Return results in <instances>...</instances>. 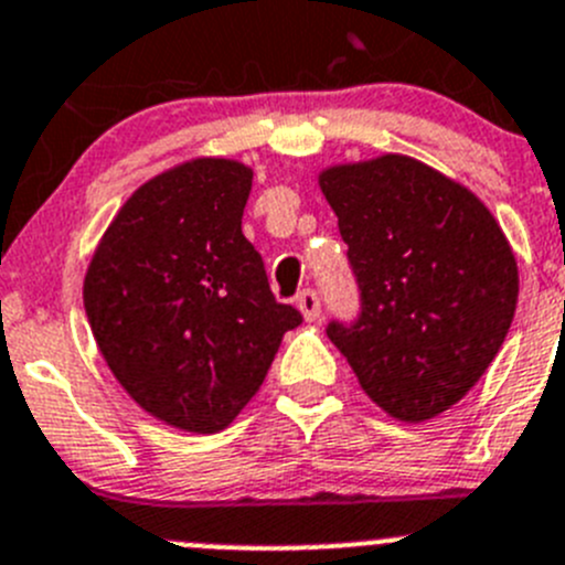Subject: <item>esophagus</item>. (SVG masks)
Instances as JSON below:
<instances>
[{
	"mask_svg": "<svg viewBox=\"0 0 565 565\" xmlns=\"http://www.w3.org/2000/svg\"><path fill=\"white\" fill-rule=\"evenodd\" d=\"M298 309L303 315V320H318L320 318V298L315 289H303L298 295Z\"/></svg>",
	"mask_w": 565,
	"mask_h": 565,
	"instance_id": "34e87169",
	"label": "esophagus"
}]
</instances>
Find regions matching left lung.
<instances>
[{
  "mask_svg": "<svg viewBox=\"0 0 565 565\" xmlns=\"http://www.w3.org/2000/svg\"><path fill=\"white\" fill-rule=\"evenodd\" d=\"M362 292L329 337L390 418L424 424L482 379L513 323L519 265L488 205L418 158L384 152L318 175Z\"/></svg>",
  "mask_w": 565,
  "mask_h": 565,
  "instance_id": "obj_1",
  "label": "left lung"
}]
</instances>
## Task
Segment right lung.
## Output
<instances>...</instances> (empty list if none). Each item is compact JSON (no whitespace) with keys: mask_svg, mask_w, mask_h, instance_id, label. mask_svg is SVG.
Segmentation results:
<instances>
[{"mask_svg":"<svg viewBox=\"0 0 565 565\" xmlns=\"http://www.w3.org/2000/svg\"><path fill=\"white\" fill-rule=\"evenodd\" d=\"M253 170L192 158L141 183L105 228L83 281L105 365L145 413L175 429H225L300 326L242 234Z\"/></svg>","mask_w":565,"mask_h":565,"instance_id":"right-lung-1","label":"right lung"}]
</instances>
